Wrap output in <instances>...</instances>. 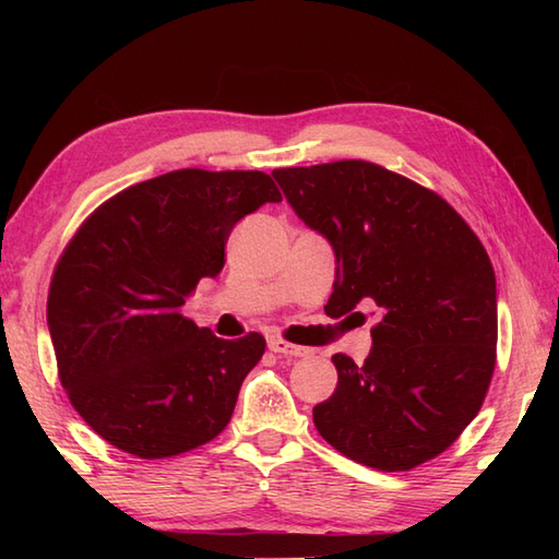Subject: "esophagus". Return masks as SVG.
<instances>
[{"label": "esophagus", "mask_w": 559, "mask_h": 559, "mask_svg": "<svg viewBox=\"0 0 559 559\" xmlns=\"http://www.w3.org/2000/svg\"><path fill=\"white\" fill-rule=\"evenodd\" d=\"M269 348L273 353H278V355H288V358H302V355L310 353L307 348L295 346V343H288V341H283V338H271L269 341Z\"/></svg>", "instance_id": "obj_1"}]
</instances>
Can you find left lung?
Instances as JSON below:
<instances>
[{
  "mask_svg": "<svg viewBox=\"0 0 559 559\" xmlns=\"http://www.w3.org/2000/svg\"><path fill=\"white\" fill-rule=\"evenodd\" d=\"M336 254L326 314L379 307L362 365L336 353V391L312 411L343 456L411 471L476 418L497 360V290L478 235L432 189L367 160L273 170ZM358 314V312H355Z\"/></svg>",
  "mask_w": 559,
  "mask_h": 559,
  "instance_id": "left-lung-1",
  "label": "left lung"
}]
</instances>
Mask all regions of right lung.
I'll return each mask as SVG.
<instances>
[{"label":"right lung","mask_w":559,"mask_h":559,"mask_svg":"<svg viewBox=\"0 0 559 559\" xmlns=\"http://www.w3.org/2000/svg\"><path fill=\"white\" fill-rule=\"evenodd\" d=\"M266 201H281L266 173L173 170L110 197L64 247L47 295L59 382L115 449L170 459L230 423L266 341L218 338L180 307Z\"/></svg>","instance_id":"obj_1"}]
</instances>
